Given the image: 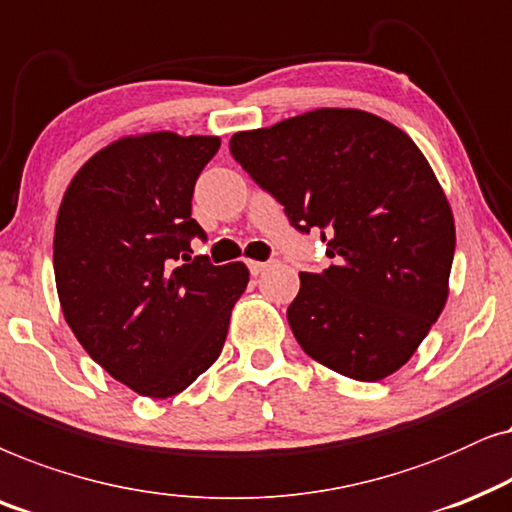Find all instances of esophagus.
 <instances>
[{
  "mask_svg": "<svg viewBox=\"0 0 512 512\" xmlns=\"http://www.w3.org/2000/svg\"><path fill=\"white\" fill-rule=\"evenodd\" d=\"M269 267V262H257V260H248V269H250V274L252 276H260L264 269Z\"/></svg>",
  "mask_w": 512,
  "mask_h": 512,
  "instance_id": "esophagus-1",
  "label": "esophagus"
}]
</instances>
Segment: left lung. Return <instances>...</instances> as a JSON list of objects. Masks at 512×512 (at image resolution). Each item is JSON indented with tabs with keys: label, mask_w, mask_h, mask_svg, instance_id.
<instances>
[{
	"label": "left lung",
	"mask_w": 512,
	"mask_h": 512,
	"mask_svg": "<svg viewBox=\"0 0 512 512\" xmlns=\"http://www.w3.org/2000/svg\"><path fill=\"white\" fill-rule=\"evenodd\" d=\"M231 156L320 234L332 264L302 271L288 323L320 365L358 381L400 370L445 309L454 217L412 138L363 109L323 107L236 133Z\"/></svg>",
	"instance_id": "1"
}]
</instances>
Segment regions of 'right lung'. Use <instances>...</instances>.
I'll return each instance as SVG.
<instances>
[{
	"instance_id": "obj_1",
	"label": "right lung",
	"mask_w": 512,
	"mask_h": 512,
	"mask_svg": "<svg viewBox=\"0 0 512 512\" xmlns=\"http://www.w3.org/2000/svg\"><path fill=\"white\" fill-rule=\"evenodd\" d=\"M215 135L161 131L93 154L60 203L53 271L67 325L95 363L147 398L185 391L220 358L243 262L192 257L194 185Z\"/></svg>"
}]
</instances>
